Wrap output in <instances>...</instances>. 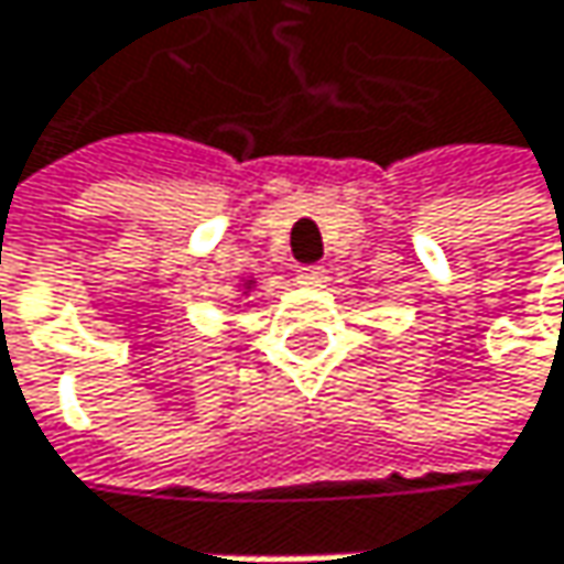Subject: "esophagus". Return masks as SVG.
<instances>
[{"instance_id": "34e87169", "label": "esophagus", "mask_w": 564, "mask_h": 564, "mask_svg": "<svg viewBox=\"0 0 564 564\" xmlns=\"http://www.w3.org/2000/svg\"><path fill=\"white\" fill-rule=\"evenodd\" d=\"M329 281V274H326V268H319V264H310V268H300L296 271V283L300 286H323V283Z\"/></svg>"}]
</instances>
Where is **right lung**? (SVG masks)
<instances>
[{
	"label": "right lung",
	"instance_id": "1",
	"mask_svg": "<svg viewBox=\"0 0 564 564\" xmlns=\"http://www.w3.org/2000/svg\"><path fill=\"white\" fill-rule=\"evenodd\" d=\"M254 293H261V281H258V278H241V281L235 283V296H238L241 303H248Z\"/></svg>",
	"mask_w": 564,
	"mask_h": 564
}]
</instances>
